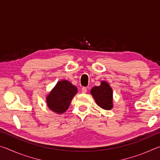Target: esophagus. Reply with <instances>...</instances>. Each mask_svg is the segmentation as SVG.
<instances>
[{"mask_svg":"<svg viewBox=\"0 0 160 160\" xmlns=\"http://www.w3.org/2000/svg\"><path fill=\"white\" fill-rule=\"evenodd\" d=\"M87 91H88V89H87L86 88H82V93H86Z\"/></svg>","mask_w":160,"mask_h":160,"instance_id":"esophagus-1","label":"esophagus"}]
</instances>
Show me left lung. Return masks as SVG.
<instances>
[{
  "label": "left lung",
  "instance_id": "obj_1",
  "mask_svg": "<svg viewBox=\"0 0 160 160\" xmlns=\"http://www.w3.org/2000/svg\"><path fill=\"white\" fill-rule=\"evenodd\" d=\"M90 93L94 100L103 109L110 110L113 108V91L110 85L105 81H102L99 86L92 88Z\"/></svg>",
  "mask_w": 160,
  "mask_h": 160
}]
</instances>
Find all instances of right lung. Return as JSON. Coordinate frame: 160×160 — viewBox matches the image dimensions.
Returning a JSON list of instances; mask_svg holds the SVG:
<instances>
[{
	"label": "right lung",
	"instance_id": "obj_1",
	"mask_svg": "<svg viewBox=\"0 0 160 160\" xmlns=\"http://www.w3.org/2000/svg\"><path fill=\"white\" fill-rule=\"evenodd\" d=\"M77 92L76 87L68 80L59 81L47 97V106L56 113H63L68 109Z\"/></svg>",
	"mask_w": 160,
	"mask_h": 160
}]
</instances>
